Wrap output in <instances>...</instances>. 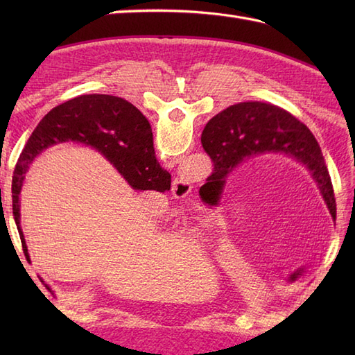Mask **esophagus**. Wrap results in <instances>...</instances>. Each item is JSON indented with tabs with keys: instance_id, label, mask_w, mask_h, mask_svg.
I'll list each match as a JSON object with an SVG mask.
<instances>
[{
	"instance_id": "1",
	"label": "esophagus",
	"mask_w": 355,
	"mask_h": 355,
	"mask_svg": "<svg viewBox=\"0 0 355 355\" xmlns=\"http://www.w3.org/2000/svg\"><path fill=\"white\" fill-rule=\"evenodd\" d=\"M191 193H192L191 180L182 177V178H177L175 182H173V184H172V195L177 200H182L183 201L187 197H191Z\"/></svg>"
}]
</instances>
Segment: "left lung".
I'll return each instance as SVG.
<instances>
[{"mask_svg": "<svg viewBox=\"0 0 355 355\" xmlns=\"http://www.w3.org/2000/svg\"><path fill=\"white\" fill-rule=\"evenodd\" d=\"M201 143L214 162V172L207 178L214 193L221 192L227 173L244 158L259 153H284L311 171L331 215L336 218L334 189L320 145L288 111L263 102L232 105L209 120Z\"/></svg>", "mask_w": 355, "mask_h": 355, "instance_id": "1", "label": "left lung"}]
</instances>
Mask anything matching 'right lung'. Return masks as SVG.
Instances as JSON below:
<instances>
[{
  "label": "right lung",
  "mask_w": 355,
  "mask_h": 355,
  "mask_svg": "<svg viewBox=\"0 0 355 355\" xmlns=\"http://www.w3.org/2000/svg\"><path fill=\"white\" fill-rule=\"evenodd\" d=\"M79 141L102 153L135 191L166 192L171 173L158 164L153 131L146 117L122 97L85 94L53 108L30 135L12 177V210L28 261L19 227V192L28 164L42 149L61 141Z\"/></svg>",
  "instance_id": "add662e5"
}]
</instances>
